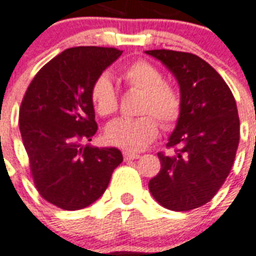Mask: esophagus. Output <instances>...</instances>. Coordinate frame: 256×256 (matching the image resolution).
Wrapping results in <instances>:
<instances>
[{
  "label": "esophagus",
  "mask_w": 256,
  "mask_h": 256,
  "mask_svg": "<svg viewBox=\"0 0 256 256\" xmlns=\"http://www.w3.org/2000/svg\"><path fill=\"white\" fill-rule=\"evenodd\" d=\"M124 161H130V160H136L140 158V154L132 153V152H124Z\"/></svg>",
  "instance_id": "1"
}]
</instances>
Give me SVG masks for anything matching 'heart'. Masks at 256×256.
Masks as SVG:
<instances>
[{
  "label": "heart",
  "instance_id": "b5f03b06",
  "mask_svg": "<svg viewBox=\"0 0 256 256\" xmlns=\"http://www.w3.org/2000/svg\"><path fill=\"white\" fill-rule=\"evenodd\" d=\"M122 78L128 87L141 90L140 112L136 118H118L107 124L106 140L108 144L138 152L145 149L158 136V116L165 128H172L180 120L182 100L178 90L164 82V74L146 60H136L122 71ZM90 96L94 108L102 116L114 114L118 108V95L112 82L107 75L98 76L94 80Z\"/></svg>",
  "mask_w": 256,
  "mask_h": 256
}]
</instances>
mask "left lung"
<instances>
[{"instance_id":"8db88e82","label":"left lung","mask_w":256,"mask_h":256,"mask_svg":"<svg viewBox=\"0 0 256 256\" xmlns=\"http://www.w3.org/2000/svg\"><path fill=\"white\" fill-rule=\"evenodd\" d=\"M180 86L182 111L160 152L161 170L149 181L156 202L170 210H190L212 200L230 174L239 145L236 102L223 78L206 60L188 52L146 50Z\"/></svg>"}]
</instances>
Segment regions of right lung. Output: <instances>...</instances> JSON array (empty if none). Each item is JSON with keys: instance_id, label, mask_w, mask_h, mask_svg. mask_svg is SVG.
Listing matches in <instances>:
<instances>
[{"instance_id": "obj_1", "label": "right lung", "mask_w": 256, "mask_h": 256, "mask_svg": "<svg viewBox=\"0 0 256 256\" xmlns=\"http://www.w3.org/2000/svg\"><path fill=\"white\" fill-rule=\"evenodd\" d=\"M120 54L104 46L68 48L37 72L21 102L20 132L34 186L62 210L96 202L124 161L116 148L82 145L98 130L91 86Z\"/></svg>"}]
</instances>
